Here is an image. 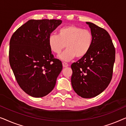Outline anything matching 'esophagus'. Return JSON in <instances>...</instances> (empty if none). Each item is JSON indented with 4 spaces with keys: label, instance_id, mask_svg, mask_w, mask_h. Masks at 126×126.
Returning a JSON list of instances; mask_svg holds the SVG:
<instances>
[{
    "label": "esophagus",
    "instance_id": "34e87169",
    "mask_svg": "<svg viewBox=\"0 0 126 126\" xmlns=\"http://www.w3.org/2000/svg\"><path fill=\"white\" fill-rule=\"evenodd\" d=\"M62 64H63V67H67L68 66V64L67 63H65V62H63V63H62Z\"/></svg>",
    "mask_w": 126,
    "mask_h": 126
}]
</instances>
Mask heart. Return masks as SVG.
I'll use <instances>...</instances> for the list:
<instances>
[{
	"instance_id": "obj_1",
	"label": "heart",
	"mask_w": 126,
	"mask_h": 126,
	"mask_svg": "<svg viewBox=\"0 0 126 126\" xmlns=\"http://www.w3.org/2000/svg\"><path fill=\"white\" fill-rule=\"evenodd\" d=\"M93 42L91 32L73 25L60 28L58 35L51 34L48 39L49 48L55 54H60L65 45L67 49L59 56L64 62L70 61L75 56L77 58L84 56L90 51Z\"/></svg>"
}]
</instances>
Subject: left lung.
Here are the masks:
<instances>
[{
    "instance_id": "1",
    "label": "left lung",
    "mask_w": 126,
    "mask_h": 126,
    "mask_svg": "<svg viewBox=\"0 0 126 126\" xmlns=\"http://www.w3.org/2000/svg\"><path fill=\"white\" fill-rule=\"evenodd\" d=\"M93 42L84 56L71 65V84L79 96L91 98L102 93L112 79L115 49L108 32L91 22Z\"/></svg>"
}]
</instances>
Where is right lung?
<instances>
[{
  "label": "right lung",
  "mask_w": 126,
  "mask_h": 126,
  "mask_svg": "<svg viewBox=\"0 0 126 126\" xmlns=\"http://www.w3.org/2000/svg\"><path fill=\"white\" fill-rule=\"evenodd\" d=\"M62 23L56 19H31L12 35L10 66L19 86L30 96L48 94L62 70V62L54 58L48 44L51 32Z\"/></svg>",
  "instance_id": "1"
}]
</instances>
